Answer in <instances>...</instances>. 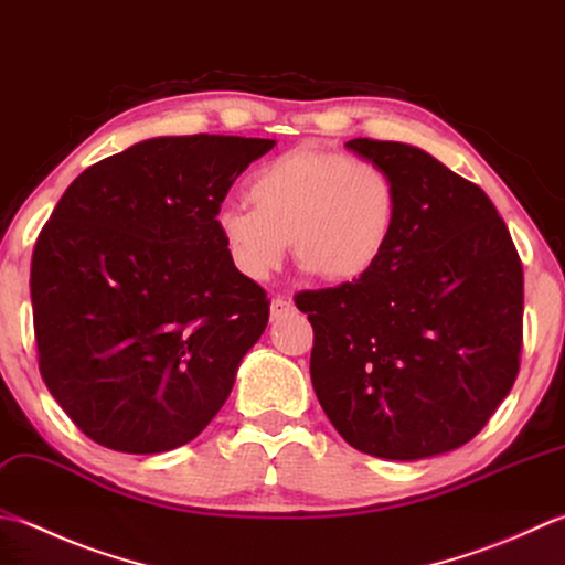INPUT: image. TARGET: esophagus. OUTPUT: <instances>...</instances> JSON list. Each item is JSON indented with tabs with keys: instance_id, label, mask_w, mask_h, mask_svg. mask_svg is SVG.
<instances>
[{
	"instance_id": "esophagus-1",
	"label": "esophagus",
	"mask_w": 565,
	"mask_h": 565,
	"mask_svg": "<svg viewBox=\"0 0 565 565\" xmlns=\"http://www.w3.org/2000/svg\"><path fill=\"white\" fill-rule=\"evenodd\" d=\"M289 313H294V303L289 301V298H284V296L274 298V301H271V320H281Z\"/></svg>"
}]
</instances>
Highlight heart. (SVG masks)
<instances>
[{"instance_id":"obj_1","label":"heart","mask_w":565,"mask_h":565,"mask_svg":"<svg viewBox=\"0 0 565 565\" xmlns=\"http://www.w3.org/2000/svg\"><path fill=\"white\" fill-rule=\"evenodd\" d=\"M252 207L225 203L215 230L232 267L264 281L281 267L286 242L306 271L350 284L382 262L396 230L399 195L382 166L303 143L252 173Z\"/></svg>"}]
</instances>
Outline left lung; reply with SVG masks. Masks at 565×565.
<instances>
[{"mask_svg": "<svg viewBox=\"0 0 565 565\" xmlns=\"http://www.w3.org/2000/svg\"><path fill=\"white\" fill-rule=\"evenodd\" d=\"M345 147L390 173L399 213L367 276L296 296L313 326V390L352 448L440 456L478 436L516 380L522 259L482 188L424 149Z\"/></svg>", "mask_w": 565, "mask_h": 565, "instance_id": "obj_1", "label": "left lung"}]
</instances>
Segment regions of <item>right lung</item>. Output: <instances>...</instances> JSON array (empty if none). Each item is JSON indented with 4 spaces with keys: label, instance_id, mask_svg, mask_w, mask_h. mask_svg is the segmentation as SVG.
Segmentation results:
<instances>
[{
    "label": "right lung",
    "instance_id": "add662e5",
    "mask_svg": "<svg viewBox=\"0 0 565 565\" xmlns=\"http://www.w3.org/2000/svg\"><path fill=\"white\" fill-rule=\"evenodd\" d=\"M274 143L157 137L65 188L31 257L33 333L49 392L95 444L173 450L227 402L269 301L230 264L215 210Z\"/></svg>",
    "mask_w": 565,
    "mask_h": 565
}]
</instances>
